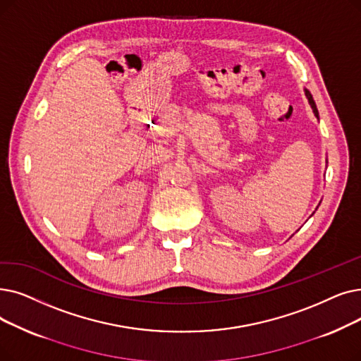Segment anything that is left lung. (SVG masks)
Here are the masks:
<instances>
[{
  "label": "left lung",
  "instance_id": "obj_1",
  "mask_svg": "<svg viewBox=\"0 0 361 361\" xmlns=\"http://www.w3.org/2000/svg\"><path fill=\"white\" fill-rule=\"evenodd\" d=\"M305 97H307V100H308V103H310V106H311V109H312V114H314V116L319 119V111H317V106H316L314 100H312V96H311V92H310L308 90H305ZM326 164H327V161H326Z\"/></svg>",
  "mask_w": 361,
  "mask_h": 361
}]
</instances>
